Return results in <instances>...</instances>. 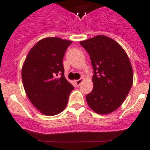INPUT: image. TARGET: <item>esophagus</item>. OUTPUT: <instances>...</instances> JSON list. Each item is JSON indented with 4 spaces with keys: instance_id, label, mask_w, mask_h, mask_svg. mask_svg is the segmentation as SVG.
<instances>
[{
    "instance_id": "1",
    "label": "esophagus",
    "mask_w": 150,
    "mask_h": 150,
    "mask_svg": "<svg viewBox=\"0 0 150 150\" xmlns=\"http://www.w3.org/2000/svg\"><path fill=\"white\" fill-rule=\"evenodd\" d=\"M83 78H80L79 80H76V81H75V84H76V86H79V85L83 82Z\"/></svg>"
}]
</instances>
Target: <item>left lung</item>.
<instances>
[{
  "mask_svg": "<svg viewBox=\"0 0 150 150\" xmlns=\"http://www.w3.org/2000/svg\"><path fill=\"white\" fill-rule=\"evenodd\" d=\"M90 56L93 89L86 99L98 114L112 112L123 103L133 83L128 55L118 43L104 35L80 42Z\"/></svg>",
  "mask_w": 150,
  "mask_h": 150,
  "instance_id": "left-lung-1",
  "label": "left lung"
}]
</instances>
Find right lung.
<instances>
[{"mask_svg": "<svg viewBox=\"0 0 150 150\" xmlns=\"http://www.w3.org/2000/svg\"><path fill=\"white\" fill-rule=\"evenodd\" d=\"M72 42L56 37L41 39L23 62L21 77L25 92L31 103L45 115L61 112L74 89L64 77L63 67L65 52ZM58 74L60 78H57Z\"/></svg>", "mask_w": 150, "mask_h": 150, "instance_id": "obj_1", "label": "right lung"}]
</instances>
